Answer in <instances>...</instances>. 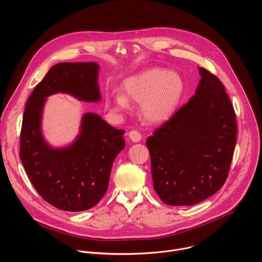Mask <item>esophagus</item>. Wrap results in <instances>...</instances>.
<instances>
[{
    "label": "esophagus",
    "mask_w": 262,
    "mask_h": 262,
    "mask_svg": "<svg viewBox=\"0 0 262 262\" xmlns=\"http://www.w3.org/2000/svg\"><path fill=\"white\" fill-rule=\"evenodd\" d=\"M128 137H129V139L133 142H139L141 140V138H142V135H141L140 132H138L136 129H133V130H130L128 133Z\"/></svg>",
    "instance_id": "1"
}]
</instances>
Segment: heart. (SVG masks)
I'll use <instances>...</instances> for the list:
<instances>
[{"mask_svg": "<svg viewBox=\"0 0 262 262\" xmlns=\"http://www.w3.org/2000/svg\"><path fill=\"white\" fill-rule=\"evenodd\" d=\"M128 99L142 102L141 113L149 123H162L175 113L184 94V81L179 73L163 68H150L127 78L122 85ZM114 111H126L129 102L122 94L106 98Z\"/></svg>", "mask_w": 262, "mask_h": 262, "instance_id": "obj_1", "label": "heart"}]
</instances>
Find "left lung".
I'll return each instance as SVG.
<instances>
[{
	"label": "left lung",
	"instance_id": "obj_1",
	"mask_svg": "<svg viewBox=\"0 0 262 262\" xmlns=\"http://www.w3.org/2000/svg\"><path fill=\"white\" fill-rule=\"evenodd\" d=\"M195 95L148 137L154 188L173 206L197 204L225 183L237 125L225 87L207 69Z\"/></svg>",
	"mask_w": 262,
	"mask_h": 262
}]
</instances>
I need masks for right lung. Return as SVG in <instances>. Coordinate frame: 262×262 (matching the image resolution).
I'll list each match as a JSON object with an SVG mask.
<instances>
[{
    "mask_svg": "<svg viewBox=\"0 0 262 262\" xmlns=\"http://www.w3.org/2000/svg\"><path fill=\"white\" fill-rule=\"evenodd\" d=\"M97 74L94 62L56 64L26 103L19 157L37 193L61 210L83 211L95 206L107 190L112 165L125 146V130L111 126L93 113L84 115L81 135L67 148L53 149L41 136L46 97L63 92L97 101Z\"/></svg>",
    "mask_w": 262,
    "mask_h": 262,
    "instance_id": "obj_1",
    "label": "right lung"
}]
</instances>
